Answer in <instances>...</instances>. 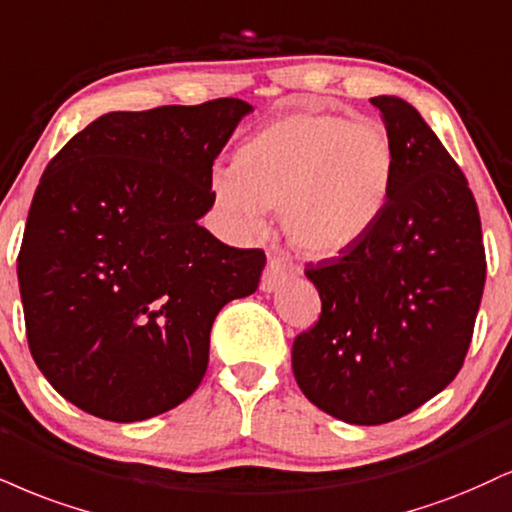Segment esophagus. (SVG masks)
<instances>
[{
	"instance_id": "esophagus-1",
	"label": "esophagus",
	"mask_w": 512,
	"mask_h": 512,
	"mask_svg": "<svg viewBox=\"0 0 512 512\" xmlns=\"http://www.w3.org/2000/svg\"><path fill=\"white\" fill-rule=\"evenodd\" d=\"M288 276H291V262H288L286 257H281V255H272V257H269L267 267H264L260 288L264 293H272L281 286L283 281L288 279Z\"/></svg>"
}]
</instances>
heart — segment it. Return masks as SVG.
<instances>
[{
	"label": "heart",
	"instance_id": "1",
	"mask_svg": "<svg viewBox=\"0 0 512 512\" xmlns=\"http://www.w3.org/2000/svg\"><path fill=\"white\" fill-rule=\"evenodd\" d=\"M396 169V147L381 123L298 112L252 133L233 171L214 178V193L245 231H260L267 209L281 207L295 248L329 257L377 226Z\"/></svg>",
	"mask_w": 512,
	"mask_h": 512
}]
</instances>
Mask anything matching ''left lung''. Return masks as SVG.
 Listing matches in <instances>:
<instances>
[{
	"label": "left lung",
	"instance_id": "1",
	"mask_svg": "<svg viewBox=\"0 0 512 512\" xmlns=\"http://www.w3.org/2000/svg\"><path fill=\"white\" fill-rule=\"evenodd\" d=\"M396 147L389 207L338 257L307 264L322 315L295 336L293 374L319 410L384 424L463 367L482 303V221L467 178L415 107L372 97Z\"/></svg>",
	"mask_w": 512,
	"mask_h": 512
}]
</instances>
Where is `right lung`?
I'll return each instance as SVG.
<instances>
[{"mask_svg":"<svg viewBox=\"0 0 512 512\" xmlns=\"http://www.w3.org/2000/svg\"><path fill=\"white\" fill-rule=\"evenodd\" d=\"M248 102L104 114L47 164L18 250L35 365L66 400L112 422L183 403L207 372L209 331L257 291L267 255L197 219L212 164Z\"/></svg>","mask_w":512,"mask_h":512,"instance_id":"1","label":"right lung"}]
</instances>
